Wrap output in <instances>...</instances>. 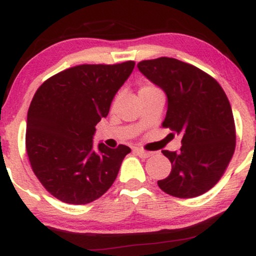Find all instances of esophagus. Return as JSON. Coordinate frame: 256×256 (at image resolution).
Segmentation results:
<instances>
[{
  "label": "esophagus",
  "instance_id": "1",
  "mask_svg": "<svg viewBox=\"0 0 256 256\" xmlns=\"http://www.w3.org/2000/svg\"><path fill=\"white\" fill-rule=\"evenodd\" d=\"M134 154H137L140 158H146L150 156V152H144V150H142V149H138V148H134Z\"/></svg>",
  "mask_w": 256,
  "mask_h": 256
}]
</instances>
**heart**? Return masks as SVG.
Instances as JSON below:
<instances>
[{"label":"heart","instance_id":"heart-1","mask_svg":"<svg viewBox=\"0 0 256 256\" xmlns=\"http://www.w3.org/2000/svg\"><path fill=\"white\" fill-rule=\"evenodd\" d=\"M144 88H150V86H144Z\"/></svg>","mask_w":256,"mask_h":256}]
</instances>
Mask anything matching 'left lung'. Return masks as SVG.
<instances>
[{
	"label": "left lung",
	"mask_w": 256,
	"mask_h": 256,
	"mask_svg": "<svg viewBox=\"0 0 256 256\" xmlns=\"http://www.w3.org/2000/svg\"><path fill=\"white\" fill-rule=\"evenodd\" d=\"M138 70L166 94L164 128L182 136L178 152L162 150L172 170L158 180L162 192L179 198L207 192L218 183L236 146L234 114L224 90L207 73L177 58L140 61Z\"/></svg>",
	"instance_id": "obj_1"
}]
</instances>
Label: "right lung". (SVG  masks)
<instances>
[{
    "mask_svg": "<svg viewBox=\"0 0 256 256\" xmlns=\"http://www.w3.org/2000/svg\"><path fill=\"white\" fill-rule=\"evenodd\" d=\"M134 61L79 64L38 88L28 112L26 152L38 180L60 201L86 204L112 186L131 149L94 146L95 126L134 71Z\"/></svg>",
    "mask_w": 256,
    "mask_h": 256,
    "instance_id": "obj_1",
    "label": "right lung"
}]
</instances>
